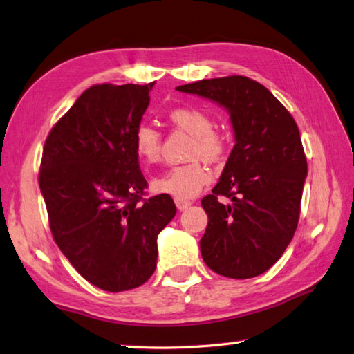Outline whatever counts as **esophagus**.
Segmentation results:
<instances>
[{"label": "esophagus", "instance_id": "34e87169", "mask_svg": "<svg viewBox=\"0 0 354 354\" xmlns=\"http://www.w3.org/2000/svg\"><path fill=\"white\" fill-rule=\"evenodd\" d=\"M176 206L180 211H185L188 206H191L189 200H185V198H176Z\"/></svg>", "mask_w": 354, "mask_h": 354}]
</instances>
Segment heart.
<instances>
[{
	"instance_id": "obj_1",
	"label": "heart",
	"mask_w": 354,
	"mask_h": 354,
	"mask_svg": "<svg viewBox=\"0 0 354 354\" xmlns=\"http://www.w3.org/2000/svg\"><path fill=\"white\" fill-rule=\"evenodd\" d=\"M168 120L176 128L192 136L188 152L192 162L165 171L152 180V189L176 198H191L211 180L209 169L196 158L208 163L222 162L230 148V137L222 128L214 126V118L209 112L196 106H177L168 112ZM134 149L143 163L156 165L162 157V134L151 124L137 126Z\"/></svg>"
}]
</instances>
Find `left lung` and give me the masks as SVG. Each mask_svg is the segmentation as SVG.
I'll return each mask as SVG.
<instances>
[{
	"mask_svg": "<svg viewBox=\"0 0 354 354\" xmlns=\"http://www.w3.org/2000/svg\"><path fill=\"white\" fill-rule=\"evenodd\" d=\"M177 91L225 106L236 134L218 183L202 198L208 214L202 257L220 276L256 277L281 259L297 228L306 177L297 124L263 84L243 75L200 80Z\"/></svg>",
	"mask_w": 354,
	"mask_h": 354,
	"instance_id": "left-lung-1",
	"label": "left lung"
}]
</instances>
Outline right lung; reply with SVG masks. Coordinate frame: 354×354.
I'll return each instance as SVG.
<instances>
[{
    "instance_id": "add662e5",
    "label": "right lung",
    "mask_w": 354,
    "mask_h": 354,
    "mask_svg": "<svg viewBox=\"0 0 354 354\" xmlns=\"http://www.w3.org/2000/svg\"><path fill=\"white\" fill-rule=\"evenodd\" d=\"M152 86H91L44 142L38 182L53 240L86 281L111 292L152 276L157 236L177 212L171 196L145 198L134 149Z\"/></svg>"
}]
</instances>
